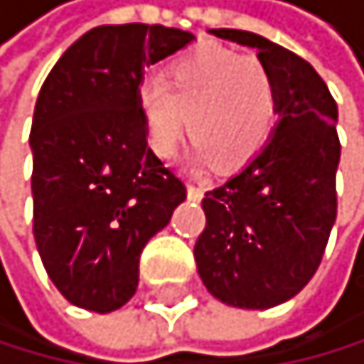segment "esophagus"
<instances>
[{
	"label": "esophagus",
	"instance_id": "34e87169",
	"mask_svg": "<svg viewBox=\"0 0 364 364\" xmlns=\"http://www.w3.org/2000/svg\"><path fill=\"white\" fill-rule=\"evenodd\" d=\"M186 193H189L191 200H200V198H203V186H198V184H186Z\"/></svg>",
	"mask_w": 364,
	"mask_h": 364
}]
</instances>
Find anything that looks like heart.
<instances>
[{
    "instance_id": "b5f03b06",
    "label": "heart",
    "mask_w": 364,
    "mask_h": 364,
    "mask_svg": "<svg viewBox=\"0 0 364 364\" xmlns=\"http://www.w3.org/2000/svg\"><path fill=\"white\" fill-rule=\"evenodd\" d=\"M150 148L168 159L189 125L198 164L244 166L262 150L278 120V88L264 61L223 47H198L166 68L161 84L139 93Z\"/></svg>"
}]
</instances>
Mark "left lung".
I'll return each mask as SVG.
<instances>
[{
	"instance_id": "8db88e82",
	"label": "left lung",
	"mask_w": 364,
	"mask_h": 364,
	"mask_svg": "<svg viewBox=\"0 0 364 364\" xmlns=\"http://www.w3.org/2000/svg\"><path fill=\"white\" fill-rule=\"evenodd\" d=\"M253 47L278 88V122L253 159L203 198L193 248L207 291L225 306L267 310L308 285L338 216V105L317 70L257 33L210 29Z\"/></svg>"
}]
</instances>
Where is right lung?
Returning a JSON list of instances; mask_svg holds the SVG:
<instances>
[{"label":"right lung","instance_id":"1","mask_svg":"<svg viewBox=\"0 0 364 364\" xmlns=\"http://www.w3.org/2000/svg\"><path fill=\"white\" fill-rule=\"evenodd\" d=\"M191 41L161 24L95 26L36 100L33 237L47 276L77 308L105 314L134 296L143 248L186 198L148 148L139 93L146 68Z\"/></svg>","mask_w":364,"mask_h":364}]
</instances>
